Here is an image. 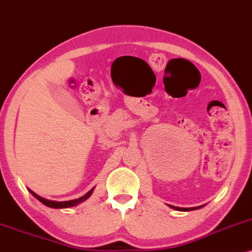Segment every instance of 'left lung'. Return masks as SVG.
Segmentation results:
<instances>
[{
  "mask_svg": "<svg viewBox=\"0 0 252 252\" xmlns=\"http://www.w3.org/2000/svg\"><path fill=\"white\" fill-rule=\"evenodd\" d=\"M169 207H171L172 210H176V211H194V210H197V208H201V206H199V207H190V208H183V207H176V206H171L169 205Z\"/></svg>",
  "mask_w": 252,
  "mask_h": 252,
  "instance_id": "left-lung-1",
  "label": "left lung"
}]
</instances>
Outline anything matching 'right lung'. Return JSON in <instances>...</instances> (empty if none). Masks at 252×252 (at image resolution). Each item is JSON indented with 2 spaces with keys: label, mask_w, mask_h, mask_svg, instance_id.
I'll return each mask as SVG.
<instances>
[{
  "label": "right lung",
  "mask_w": 252,
  "mask_h": 252,
  "mask_svg": "<svg viewBox=\"0 0 252 252\" xmlns=\"http://www.w3.org/2000/svg\"><path fill=\"white\" fill-rule=\"evenodd\" d=\"M30 190V193L33 195V196L35 197V199H38L39 201L41 203H44L45 206H47V207H51V208H69V207H73V206L78 205V203L86 201L87 199L90 196V195L93 194V190H94V188L90 189V190L87 193L86 195H83V196H81L80 199H75V200H70V201H52V200H47V199H44V197L39 196L38 194H35L34 191H32L31 189H28Z\"/></svg>",
  "instance_id": "1"
}]
</instances>
